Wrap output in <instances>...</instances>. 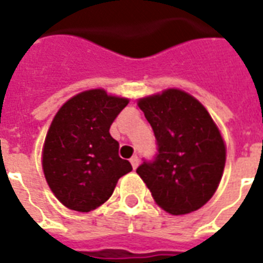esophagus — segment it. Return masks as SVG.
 <instances>
[{
    "mask_svg": "<svg viewBox=\"0 0 263 263\" xmlns=\"http://www.w3.org/2000/svg\"><path fill=\"white\" fill-rule=\"evenodd\" d=\"M129 162H131L132 168H134V169H136L138 166H139V158H138V156L132 157L131 160H129Z\"/></svg>",
    "mask_w": 263,
    "mask_h": 263,
    "instance_id": "1",
    "label": "esophagus"
}]
</instances>
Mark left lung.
Listing matches in <instances>:
<instances>
[{
    "label": "left lung",
    "instance_id": "8db88e82",
    "mask_svg": "<svg viewBox=\"0 0 263 263\" xmlns=\"http://www.w3.org/2000/svg\"><path fill=\"white\" fill-rule=\"evenodd\" d=\"M152 125L158 154L136 173L156 203L173 216L195 212L220 185L227 146L220 128L202 103L180 88L138 99Z\"/></svg>",
    "mask_w": 263,
    "mask_h": 263
}]
</instances>
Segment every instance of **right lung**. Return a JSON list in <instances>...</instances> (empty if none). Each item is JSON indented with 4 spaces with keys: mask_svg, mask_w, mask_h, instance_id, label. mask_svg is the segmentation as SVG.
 Segmentation results:
<instances>
[{
    "mask_svg": "<svg viewBox=\"0 0 263 263\" xmlns=\"http://www.w3.org/2000/svg\"><path fill=\"white\" fill-rule=\"evenodd\" d=\"M129 99L103 88L82 91L55 113L42 147L47 185L65 208L88 213L103 204L132 171L109 132Z\"/></svg>",
    "mask_w": 263,
    "mask_h": 263,
    "instance_id": "obj_1",
    "label": "right lung"
}]
</instances>
